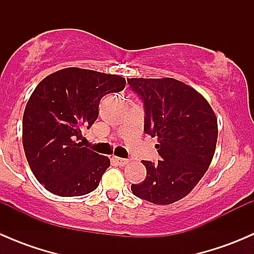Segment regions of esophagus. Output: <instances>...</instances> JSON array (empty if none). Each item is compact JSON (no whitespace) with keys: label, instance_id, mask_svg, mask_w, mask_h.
Returning a JSON list of instances; mask_svg holds the SVG:
<instances>
[{"label":"esophagus","instance_id":"obj_1","mask_svg":"<svg viewBox=\"0 0 254 254\" xmlns=\"http://www.w3.org/2000/svg\"><path fill=\"white\" fill-rule=\"evenodd\" d=\"M114 161L115 163L119 166H127V163H129V160H127V158H122V157H114Z\"/></svg>","mask_w":254,"mask_h":254}]
</instances>
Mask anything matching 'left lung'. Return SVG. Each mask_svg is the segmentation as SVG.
I'll use <instances>...</instances> for the list:
<instances>
[{
	"instance_id": "8db88e82",
	"label": "left lung",
	"mask_w": 254,
	"mask_h": 254,
	"mask_svg": "<svg viewBox=\"0 0 254 254\" xmlns=\"http://www.w3.org/2000/svg\"><path fill=\"white\" fill-rule=\"evenodd\" d=\"M145 111L143 131L157 137L161 161H142L146 178L131 184L137 198L167 205L189 194L209 168L217 141V119L207 101L175 78H127Z\"/></svg>"
}]
</instances>
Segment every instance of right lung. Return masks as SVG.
<instances>
[{"mask_svg": "<svg viewBox=\"0 0 254 254\" xmlns=\"http://www.w3.org/2000/svg\"><path fill=\"white\" fill-rule=\"evenodd\" d=\"M125 78L78 67L43 79L23 114V147L35 178L50 193L79 196L93 191L111 161L78 142L98 118L106 94L124 89Z\"/></svg>", "mask_w": 254, "mask_h": 254, "instance_id": "right-lung-1", "label": "right lung"}]
</instances>
